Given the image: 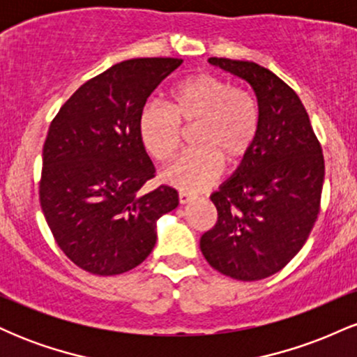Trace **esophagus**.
Segmentation results:
<instances>
[{
	"instance_id": "34e87169",
	"label": "esophagus",
	"mask_w": 357,
	"mask_h": 357,
	"mask_svg": "<svg viewBox=\"0 0 357 357\" xmlns=\"http://www.w3.org/2000/svg\"><path fill=\"white\" fill-rule=\"evenodd\" d=\"M179 203L181 204H186V203H190L192 198H195V196L191 195V192H188V191H179Z\"/></svg>"
}]
</instances>
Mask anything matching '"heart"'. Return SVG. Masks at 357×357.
<instances>
[{
	"instance_id": "heart-1",
	"label": "heart",
	"mask_w": 357,
	"mask_h": 357,
	"mask_svg": "<svg viewBox=\"0 0 357 357\" xmlns=\"http://www.w3.org/2000/svg\"><path fill=\"white\" fill-rule=\"evenodd\" d=\"M196 124L192 149L162 171V181L181 191H199L220 178L223 161L238 165L260 130V109L247 90L203 72L186 77L169 90V107L149 102L139 117V136L158 161H167L181 141V126Z\"/></svg>"
}]
</instances>
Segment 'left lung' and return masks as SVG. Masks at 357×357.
Instances as JSON below:
<instances>
[{"mask_svg":"<svg viewBox=\"0 0 357 357\" xmlns=\"http://www.w3.org/2000/svg\"><path fill=\"white\" fill-rule=\"evenodd\" d=\"M245 80L260 109L252 151L210 196L216 225L199 240L213 268L236 280H261L304 247L321 206L324 155L301 99L284 80L253 61L208 59Z\"/></svg>","mask_w":357,"mask_h":357,"instance_id":"1","label":"left lung"}]
</instances>
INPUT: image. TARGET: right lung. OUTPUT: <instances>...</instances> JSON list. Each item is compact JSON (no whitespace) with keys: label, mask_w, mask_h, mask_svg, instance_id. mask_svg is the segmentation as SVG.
I'll return each instance as SVG.
<instances>
[{"label":"right lung","mask_w":357,"mask_h":357,"mask_svg":"<svg viewBox=\"0 0 357 357\" xmlns=\"http://www.w3.org/2000/svg\"><path fill=\"white\" fill-rule=\"evenodd\" d=\"M181 59L121 61L79 87L61 105L43 146L40 204L56 243L77 267L119 275L137 267L155 245V221L179 204L159 186L139 136V117Z\"/></svg>","instance_id":"add662e5"}]
</instances>
